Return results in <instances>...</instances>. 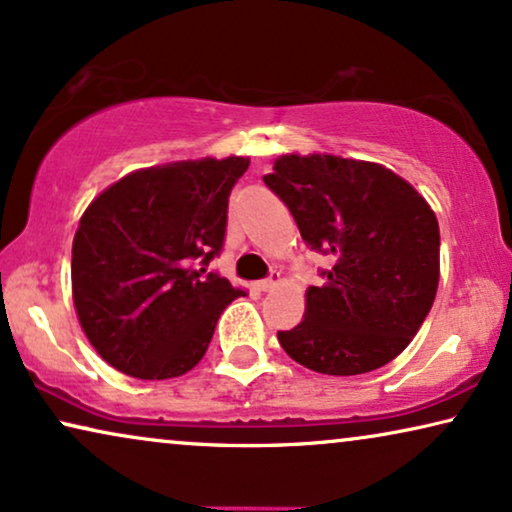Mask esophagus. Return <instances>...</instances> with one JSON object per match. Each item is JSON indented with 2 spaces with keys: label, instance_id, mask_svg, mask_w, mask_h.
Returning <instances> with one entry per match:
<instances>
[{
  "label": "esophagus",
  "instance_id": "34e87169",
  "mask_svg": "<svg viewBox=\"0 0 512 512\" xmlns=\"http://www.w3.org/2000/svg\"><path fill=\"white\" fill-rule=\"evenodd\" d=\"M279 284H282V275H279V272H272L268 279H261L256 286H258V291H272V289H277Z\"/></svg>",
  "mask_w": 512,
  "mask_h": 512
}]
</instances>
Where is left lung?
<instances>
[{
  "label": "left lung",
  "instance_id": "8db88e82",
  "mask_svg": "<svg viewBox=\"0 0 512 512\" xmlns=\"http://www.w3.org/2000/svg\"><path fill=\"white\" fill-rule=\"evenodd\" d=\"M312 249L333 256L305 291V319L279 345L321 375L394 361L424 324L440 279V230L424 195L396 172L331 153H286L263 177Z\"/></svg>",
  "mask_w": 512,
  "mask_h": 512
}]
</instances>
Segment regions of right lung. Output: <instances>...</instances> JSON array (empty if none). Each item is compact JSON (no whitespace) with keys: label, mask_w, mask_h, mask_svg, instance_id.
<instances>
[{"label":"right lung","mask_w":512,"mask_h":512,"mask_svg":"<svg viewBox=\"0 0 512 512\" xmlns=\"http://www.w3.org/2000/svg\"><path fill=\"white\" fill-rule=\"evenodd\" d=\"M249 158L142 167L97 195L72 244L79 324L109 366L170 380L205 356L221 312L244 296L207 265L221 251L228 195Z\"/></svg>","instance_id":"obj_1"}]
</instances>
